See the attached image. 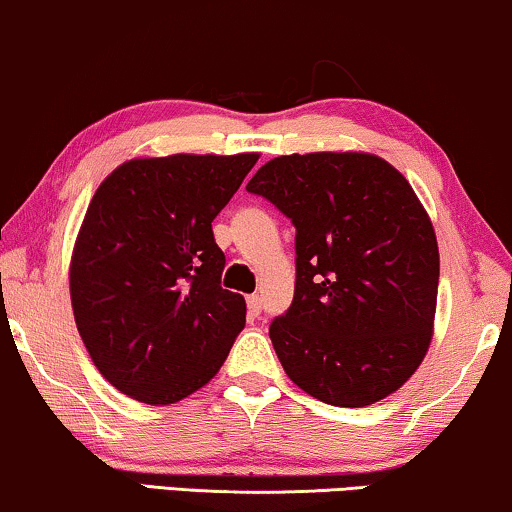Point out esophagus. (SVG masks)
<instances>
[{
    "instance_id": "34e87169",
    "label": "esophagus",
    "mask_w": 512,
    "mask_h": 512,
    "mask_svg": "<svg viewBox=\"0 0 512 512\" xmlns=\"http://www.w3.org/2000/svg\"><path fill=\"white\" fill-rule=\"evenodd\" d=\"M260 312H262L260 295H248V314L250 316H260Z\"/></svg>"
}]
</instances>
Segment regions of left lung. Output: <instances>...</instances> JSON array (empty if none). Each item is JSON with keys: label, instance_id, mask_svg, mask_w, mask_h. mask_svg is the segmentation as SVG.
Returning <instances> with one entry per match:
<instances>
[{"label": "left lung", "instance_id": "8db88e82", "mask_svg": "<svg viewBox=\"0 0 512 512\" xmlns=\"http://www.w3.org/2000/svg\"><path fill=\"white\" fill-rule=\"evenodd\" d=\"M293 219L295 297L269 338L288 378L361 409L416 373L435 333V226L397 167L375 153L278 155L245 186Z\"/></svg>", "mask_w": 512, "mask_h": 512}]
</instances>
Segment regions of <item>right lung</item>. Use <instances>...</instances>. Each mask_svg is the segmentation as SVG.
<instances>
[{
    "instance_id": "obj_1",
    "label": "right lung",
    "mask_w": 512,
    "mask_h": 512,
    "mask_svg": "<svg viewBox=\"0 0 512 512\" xmlns=\"http://www.w3.org/2000/svg\"><path fill=\"white\" fill-rule=\"evenodd\" d=\"M257 158H132L96 189L70 255V304L94 366L127 397L177 404L229 357L245 300L219 286L212 219Z\"/></svg>"
}]
</instances>
